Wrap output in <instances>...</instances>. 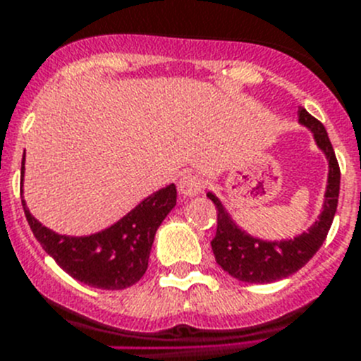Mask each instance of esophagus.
Returning a JSON list of instances; mask_svg holds the SVG:
<instances>
[{
    "mask_svg": "<svg viewBox=\"0 0 361 361\" xmlns=\"http://www.w3.org/2000/svg\"><path fill=\"white\" fill-rule=\"evenodd\" d=\"M180 192L183 196H197L203 192V180L194 173H185L180 180Z\"/></svg>",
    "mask_w": 361,
    "mask_h": 361,
    "instance_id": "34e87169",
    "label": "esophagus"
}]
</instances>
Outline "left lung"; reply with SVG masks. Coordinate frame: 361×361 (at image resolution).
Masks as SVG:
<instances>
[{"label":"left lung","instance_id":"left-lung-1","mask_svg":"<svg viewBox=\"0 0 361 361\" xmlns=\"http://www.w3.org/2000/svg\"><path fill=\"white\" fill-rule=\"evenodd\" d=\"M298 116L299 123L313 133L319 149L326 154L329 164L328 187H326L322 212L317 221L308 228V231L288 240H262V238L251 237L247 231L235 224L217 196H214L212 192L207 194L217 208V233L210 242L215 262L238 281L272 283L288 278L312 260L313 255L321 249L331 228L340 192L338 161L329 142L328 131L322 126L321 121L310 116L305 109H299Z\"/></svg>","mask_w":361,"mask_h":361}]
</instances>
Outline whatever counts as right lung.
<instances>
[{
    "instance_id": "add662e5",
    "label": "right lung",
    "mask_w": 361,
    "mask_h": 361,
    "mask_svg": "<svg viewBox=\"0 0 361 361\" xmlns=\"http://www.w3.org/2000/svg\"><path fill=\"white\" fill-rule=\"evenodd\" d=\"M23 176L25 158L21 164V183ZM21 201L35 238L67 274L89 287L123 290L135 285L146 272L154 233L176 204V187L171 183L153 192L116 224L89 237L55 233L42 226L30 214L25 200Z\"/></svg>"
}]
</instances>
